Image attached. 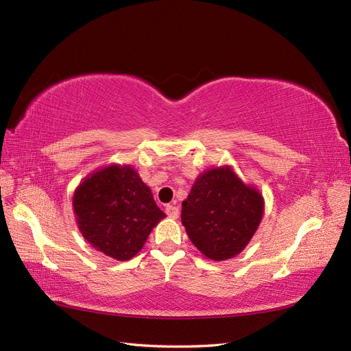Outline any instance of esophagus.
Returning a JSON list of instances; mask_svg holds the SVG:
<instances>
[{
	"instance_id": "34e87169",
	"label": "esophagus",
	"mask_w": 351,
	"mask_h": 351,
	"mask_svg": "<svg viewBox=\"0 0 351 351\" xmlns=\"http://www.w3.org/2000/svg\"><path fill=\"white\" fill-rule=\"evenodd\" d=\"M166 213H167L169 218L176 219L179 217V209L176 208V206H173V204H167L166 206Z\"/></svg>"
}]
</instances>
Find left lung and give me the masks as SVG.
Returning a JSON list of instances; mask_svg holds the SVG:
<instances>
[{
	"label": "left lung",
	"instance_id": "left-lung-1",
	"mask_svg": "<svg viewBox=\"0 0 351 351\" xmlns=\"http://www.w3.org/2000/svg\"><path fill=\"white\" fill-rule=\"evenodd\" d=\"M264 199L246 185L230 166L206 170L182 202L181 219L200 252L213 261H226L243 250L258 230Z\"/></svg>",
	"mask_w": 351,
	"mask_h": 351
}]
</instances>
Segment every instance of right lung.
<instances>
[{
	"label": "right lung",
	"mask_w": 351,
	"mask_h": 351,
	"mask_svg": "<svg viewBox=\"0 0 351 351\" xmlns=\"http://www.w3.org/2000/svg\"><path fill=\"white\" fill-rule=\"evenodd\" d=\"M73 206L83 237L117 261L136 255L166 217L129 165H111L88 175L77 186Z\"/></svg>",
	"instance_id": "add662e5"
}]
</instances>
